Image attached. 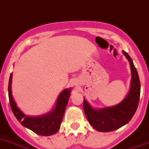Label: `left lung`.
<instances>
[{"label": "left lung", "instance_id": "obj_1", "mask_svg": "<svg viewBox=\"0 0 149 149\" xmlns=\"http://www.w3.org/2000/svg\"><path fill=\"white\" fill-rule=\"evenodd\" d=\"M130 65L132 79L127 97L117 105L95 109L84 98L83 109L88 123L99 132H111L130 122L138 107L140 97V81L138 72L128 54L123 51Z\"/></svg>", "mask_w": 149, "mask_h": 149}]
</instances>
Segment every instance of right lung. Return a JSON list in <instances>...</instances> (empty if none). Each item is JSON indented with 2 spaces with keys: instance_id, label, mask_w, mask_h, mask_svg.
<instances>
[{
  "instance_id": "add662e5",
  "label": "right lung",
  "mask_w": 149,
  "mask_h": 149,
  "mask_svg": "<svg viewBox=\"0 0 149 149\" xmlns=\"http://www.w3.org/2000/svg\"><path fill=\"white\" fill-rule=\"evenodd\" d=\"M12 77L13 74L11 73L9 79L8 95L11 109L17 119L23 127L29 129L36 132V134L45 136L55 134L56 132H58L61 127L65 109L70 95L71 88H66L63 92H61L56 102L55 107H54L52 111L42 116L29 117L22 113L17 106V104L13 99L11 90Z\"/></svg>"
}]
</instances>
